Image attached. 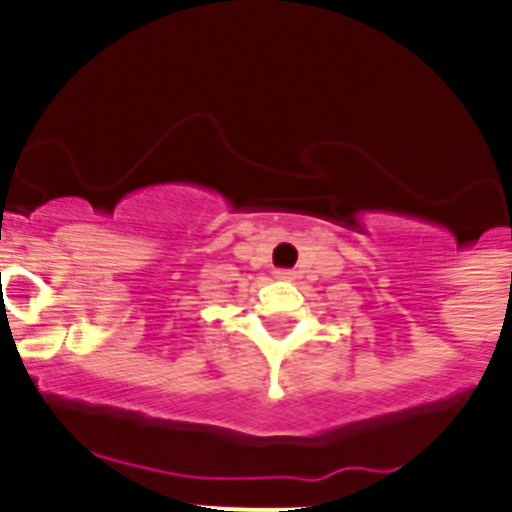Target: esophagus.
I'll return each mask as SVG.
<instances>
[{
	"label": "esophagus",
	"instance_id": "obj_1",
	"mask_svg": "<svg viewBox=\"0 0 512 512\" xmlns=\"http://www.w3.org/2000/svg\"><path fill=\"white\" fill-rule=\"evenodd\" d=\"M274 279H292V271H289V269H277V271H274Z\"/></svg>",
	"mask_w": 512,
	"mask_h": 512
}]
</instances>
